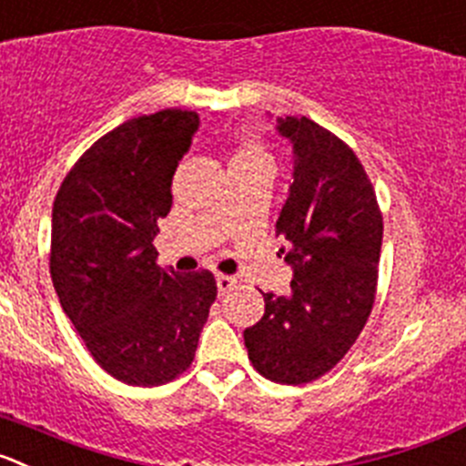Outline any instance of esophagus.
<instances>
[{"label":"esophagus","instance_id":"34e87169","mask_svg":"<svg viewBox=\"0 0 466 466\" xmlns=\"http://www.w3.org/2000/svg\"><path fill=\"white\" fill-rule=\"evenodd\" d=\"M216 285H218L220 294H228V292H232L234 287H237V278L225 276V273H218V276H216Z\"/></svg>","mask_w":466,"mask_h":466}]
</instances>
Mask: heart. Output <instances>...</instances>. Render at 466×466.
<instances>
[{
	"label": "heart",
	"instance_id": "obj_1",
	"mask_svg": "<svg viewBox=\"0 0 466 466\" xmlns=\"http://www.w3.org/2000/svg\"><path fill=\"white\" fill-rule=\"evenodd\" d=\"M232 160H243V163H271V156H268L267 145H264L259 135L246 133L241 137V142H238V149Z\"/></svg>",
	"mask_w": 466,
	"mask_h": 466
}]
</instances>
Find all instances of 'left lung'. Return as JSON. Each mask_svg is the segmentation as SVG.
<instances>
[{
	"instance_id": "obj_1",
	"label": "left lung",
	"mask_w": 466,
	"mask_h": 466,
	"mask_svg": "<svg viewBox=\"0 0 466 466\" xmlns=\"http://www.w3.org/2000/svg\"><path fill=\"white\" fill-rule=\"evenodd\" d=\"M294 145V181L276 223L292 264L289 297L264 294V317L243 331L255 370L299 386L336 368L377 297L384 218L351 147L308 116L278 119Z\"/></svg>"
}]
</instances>
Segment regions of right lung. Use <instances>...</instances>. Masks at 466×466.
<instances>
[{
	"label": "right lung",
	"instance_id": "add662e5",
	"mask_svg": "<svg viewBox=\"0 0 466 466\" xmlns=\"http://www.w3.org/2000/svg\"><path fill=\"white\" fill-rule=\"evenodd\" d=\"M199 116L160 110L124 121L77 158L52 207L50 276L94 360L130 386H160L190 368L216 301L211 271L156 264L158 220Z\"/></svg>",
	"mask_w": 466,
	"mask_h": 466
}]
</instances>
